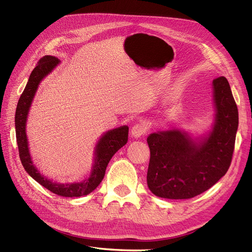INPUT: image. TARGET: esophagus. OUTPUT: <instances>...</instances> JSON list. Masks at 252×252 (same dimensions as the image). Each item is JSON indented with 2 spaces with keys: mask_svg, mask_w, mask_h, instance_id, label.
<instances>
[{
  "mask_svg": "<svg viewBox=\"0 0 252 252\" xmlns=\"http://www.w3.org/2000/svg\"><path fill=\"white\" fill-rule=\"evenodd\" d=\"M148 132V126L143 124V122H139V124H136L131 128V134L133 137L138 138L140 136L145 135Z\"/></svg>",
  "mask_w": 252,
  "mask_h": 252,
  "instance_id": "obj_1",
  "label": "esophagus"
}]
</instances>
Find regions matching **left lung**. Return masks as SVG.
<instances>
[{
  "label": "left lung",
  "instance_id": "obj_1",
  "mask_svg": "<svg viewBox=\"0 0 252 252\" xmlns=\"http://www.w3.org/2000/svg\"><path fill=\"white\" fill-rule=\"evenodd\" d=\"M213 86L217 119L205 141L197 145L178 131L153 133L148 137L151 156L147 182L156 196L192 198L210 189L227 173L234 151L239 112L227 79L215 78Z\"/></svg>",
  "mask_w": 252,
  "mask_h": 252
}]
</instances>
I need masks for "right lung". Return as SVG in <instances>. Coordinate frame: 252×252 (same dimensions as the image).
<instances>
[{
  "instance_id": "add662e5",
  "label": "right lung",
  "mask_w": 252,
  "mask_h": 252,
  "mask_svg": "<svg viewBox=\"0 0 252 252\" xmlns=\"http://www.w3.org/2000/svg\"><path fill=\"white\" fill-rule=\"evenodd\" d=\"M59 62L60 61L56 57L45 56L39 60L37 65H35V67L32 71L28 82L25 86V90L23 91L22 95H21L17 105L16 119H14V121H16L17 143L21 162H22L27 173L34 181H37L44 188L59 196L79 197L88 195L89 193L94 191L98 185L101 183L105 174L106 166L111 160V158L120 148L124 147L127 142L128 127L126 126H124L107 132L102 136L96 147L94 169L92 171L90 178L86 179V181L77 184H56L41 175V173H39V171L32 164L30 152H28V145L25 133L26 118L28 111H30L32 98L35 94V91L38 89L40 81L48 73H50Z\"/></svg>"
}]
</instances>
